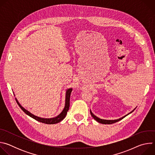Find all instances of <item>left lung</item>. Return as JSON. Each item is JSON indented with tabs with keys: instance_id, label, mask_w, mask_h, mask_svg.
Masks as SVG:
<instances>
[{
	"instance_id": "1",
	"label": "left lung",
	"mask_w": 155,
	"mask_h": 155,
	"mask_svg": "<svg viewBox=\"0 0 155 155\" xmlns=\"http://www.w3.org/2000/svg\"><path fill=\"white\" fill-rule=\"evenodd\" d=\"M135 109H136V108H134L133 110H132V112H130L129 114H128L126 115L125 116H124V117H121V118H119V119L114 120H103V119H101V118H99L97 117L96 115H94L92 113V112L91 111V110H90V114H91V116L93 117V118L95 120H96L97 122H99V123H101V124H113V123H116V122H118V121H119L121 120L123 118H124V117H126L127 115H128L129 114H131L132 112L134 111V110Z\"/></svg>"
}]
</instances>
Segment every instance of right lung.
I'll return each instance as SVG.
<instances>
[{
  "mask_svg": "<svg viewBox=\"0 0 155 155\" xmlns=\"http://www.w3.org/2000/svg\"><path fill=\"white\" fill-rule=\"evenodd\" d=\"M72 88H69V89L67 90L66 91V94H65V107L63 109L62 111L61 112V113L58 115L57 117H54V118H40L38 117H37L34 115H33L32 114H31V112H29L28 110H27L26 109H25L24 107H22L21 105V104L19 103V102L18 101V100L16 98V101L17 102V104H18V105L19 106V107L21 108V110L28 115H29V117H31V118L35 119V120L43 123H45V124H56L58 123H59L60 121H61L63 119H64V118L65 117L66 115H67V113L68 112V110L69 109V106H70V96H71V94L72 93Z\"/></svg>",
  "mask_w": 155,
  "mask_h": 155,
  "instance_id": "right-lung-1",
  "label": "right lung"
}]
</instances>
